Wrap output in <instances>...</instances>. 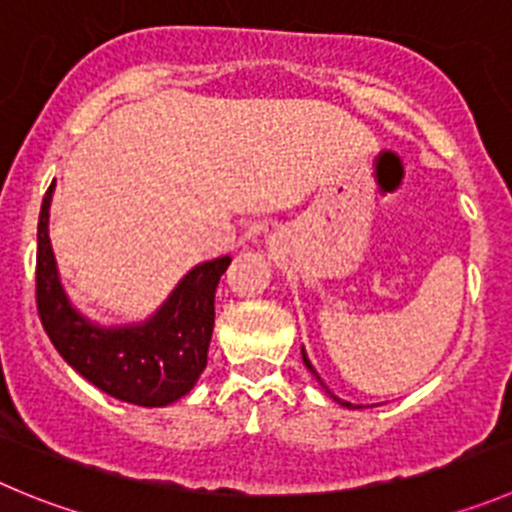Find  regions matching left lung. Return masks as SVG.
<instances>
[{"mask_svg": "<svg viewBox=\"0 0 512 512\" xmlns=\"http://www.w3.org/2000/svg\"><path fill=\"white\" fill-rule=\"evenodd\" d=\"M303 361H305V366H308V369H310V371H313V374H315V369H313V366H310V361H308V358H305V353H303ZM315 379L321 381V376L315 374ZM321 384H323V381H321ZM328 394H331V391H328ZM331 396H333V394H331ZM333 399H336V401H338V404H343V407H348V409H351V407H353V404H348V401H341V399H338V396H333ZM356 409H361V407H356Z\"/></svg>", "mask_w": 512, "mask_h": 512, "instance_id": "left-lung-1", "label": "left lung"}]
</instances>
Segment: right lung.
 Here are the masks:
<instances>
[{"label":"right lung","instance_id":"1","mask_svg":"<svg viewBox=\"0 0 512 512\" xmlns=\"http://www.w3.org/2000/svg\"><path fill=\"white\" fill-rule=\"evenodd\" d=\"M55 181L47 189L37 224L35 300L52 346L83 379L138 407H166L181 399L207 366L214 328V293L229 257L197 265L164 308L143 326L98 328L70 308L57 280L47 237Z\"/></svg>","mask_w":512,"mask_h":512}]
</instances>
